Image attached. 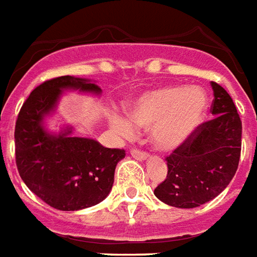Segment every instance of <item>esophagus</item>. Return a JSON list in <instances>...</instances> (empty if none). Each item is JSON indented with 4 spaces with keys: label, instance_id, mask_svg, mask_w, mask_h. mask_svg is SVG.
<instances>
[{
    "label": "esophagus",
    "instance_id": "esophagus-1",
    "mask_svg": "<svg viewBox=\"0 0 257 257\" xmlns=\"http://www.w3.org/2000/svg\"><path fill=\"white\" fill-rule=\"evenodd\" d=\"M131 156L134 157V159H137V160H141V162H144V160H147L148 155L145 153V152L140 151V149H136V148H133L130 151Z\"/></svg>",
    "mask_w": 257,
    "mask_h": 257
}]
</instances>
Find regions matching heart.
Listing matches in <instances>:
<instances>
[{"instance_id": "obj_1", "label": "heart", "mask_w": 257, "mask_h": 257, "mask_svg": "<svg viewBox=\"0 0 257 257\" xmlns=\"http://www.w3.org/2000/svg\"><path fill=\"white\" fill-rule=\"evenodd\" d=\"M208 110V95L198 86H164L142 93L127 105V117L113 115L110 124L123 136L134 126L149 130L153 147L160 152L177 149L194 134Z\"/></svg>"}]
</instances>
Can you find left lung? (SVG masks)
Returning a JSON list of instances; mask_svg holds the SVG:
<instances>
[{
    "label": "left lung",
    "mask_w": 257,
    "mask_h": 257,
    "mask_svg": "<svg viewBox=\"0 0 257 257\" xmlns=\"http://www.w3.org/2000/svg\"><path fill=\"white\" fill-rule=\"evenodd\" d=\"M212 120L200 124L188 141L167 160V178L155 196L167 205L196 208L211 201L227 188L238 168L242 124L231 97L211 82Z\"/></svg>",
    "instance_id": "obj_1"
}]
</instances>
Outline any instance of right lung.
<instances>
[{"instance_id": "right-lung-1", "label": "right lung", "mask_w": 257, "mask_h": 257, "mask_svg": "<svg viewBox=\"0 0 257 257\" xmlns=\"http://www.w3.org/2000/svg\"><path fill=\"white\" fill-rule=\"evenodd\" d=\"M65 90L101 94L91 80L69 75L35 87L16 120V166L27 188L42 201L60 211H79L101 203L109 194L116 164L126 152L72 136L71 126L60 133L46 130L45 119L56 112Z\"/></svg>"}]
</instances>
